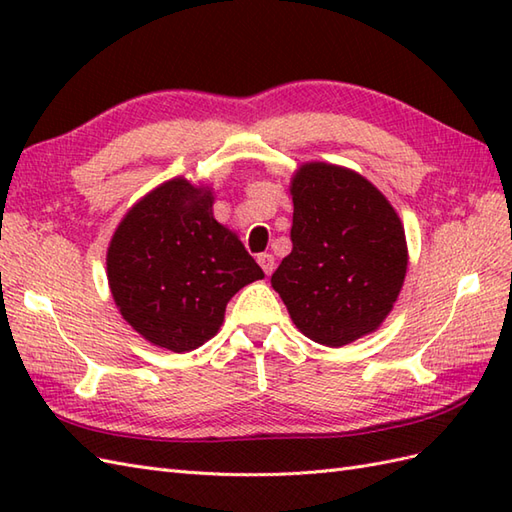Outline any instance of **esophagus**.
<instances>
[{
  "mask_svg": "<svg viewBox=\"0 0 512 512\" xmlns=\"http://www.w3.org/2000/svg\"><path fill=\"white\" fill-rule=\"evenodd\" d=\"M257 262H259V266L264 268V273L266 275H270L275 270V257L270 255V253H262V255H257Z\"/></svg>",
  "mask_w": 512,
  "mask_h": 512,
  "instance_id": "obj_1",
  "label": "esophagus"
}]
</instances>
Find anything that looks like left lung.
I'll return each mask as SVG.
<instances>
[{"instance_id": "left-lung-1", "label": "left lung", "mask_w": 512, "mask_h": 512, "mask_svg": "<svg viewBox=\"0 0 512 512\" xmlns=\"http://www.w3.org/2000/svg\"><path fill=\"white\" fill-rule=\"evenodd\" d=\"M292 253L270 284L297 330L343 347L376 332L405 284V226L361 173L303 162L290 180Z\"/></svg>"}]
</instances>
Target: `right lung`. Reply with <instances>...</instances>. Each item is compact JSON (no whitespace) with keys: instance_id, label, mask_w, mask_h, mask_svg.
Instances as JSON below:
<instances>
[{"instance_id":"1","label":"right lung","mask_w":512,"mask_h":512,"mask_svg":"<svg viewBox=\"0 0 512 512\" xmlns=\"http://www.w3.org/2000/svg\"><path fill=\"white\" fill-rule=\"evenodd\" d=\"M213 189L171 178L143 195L107 246V284L121 317L156 347L198 350L226 303L264 279L242 239L213 217Z\"/></svg>"}]
</instances>
